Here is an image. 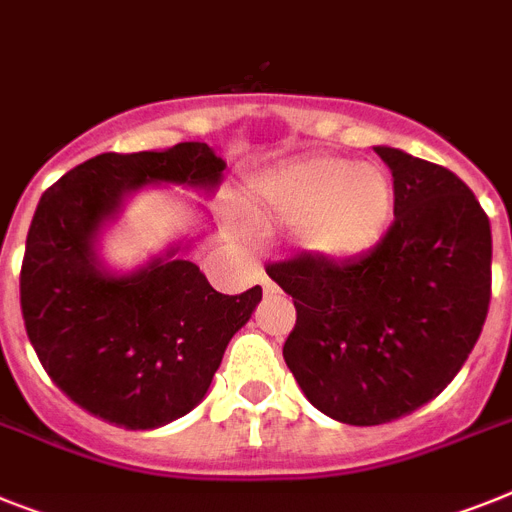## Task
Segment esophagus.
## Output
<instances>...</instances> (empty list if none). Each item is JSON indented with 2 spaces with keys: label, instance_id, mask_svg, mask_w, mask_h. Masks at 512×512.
<instances>
[{
  "label": "esophagus",
  "instance_id": "obj_1",
  "mask_svg": "<svg viewBox=\"0 0 512 512\" xmlns=\"http://www.w3.org/2000/svg\"><path fill=\"white\" fill-rule=\"evenodd\" d=\"M263 291L265 294H278V286L270 278H263Z\"/></svg>",
  "mask_w": 512,
  "mask_h": 512
}]
</instances>
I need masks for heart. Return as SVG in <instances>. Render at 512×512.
<instances>
[{
    "label": "heart",
    "mask_w": 512,
    "mask_h": 512,
    "mask_svg": "<svg viewBox=\"0 0 512 512\" xmlns=\"http://www.w3.org/2000/svg\"><path fill=\"white\" fill-rule=\"evenodd\" d=\"M260 200L276 218L299 226V242L322 260L362 255L385 231L393 184L375 163L322 156L265 176Z\"/></svg>",
    "instance_id": "1"
}]
</instances>
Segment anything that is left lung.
<instances>
[{
    "label": "left lung",
    "instance_id": "8db88e82",
    "mask_svg": "<svg viewBox=\"0 0 512 512\" xmlns=\"http://www.w3.org/2000/svg\"><path fill=\"white\" fill-rule=\"evenodd\" d=\"M393 223L343 263L294 257L268 276L294 299L283 359L330 419L375 427L448 388L484 328L492 231L474 192L445 166L380 145Z\"/></svg>",
    "mask_w": 512,
    "mask_h": 512
}]
</instances>
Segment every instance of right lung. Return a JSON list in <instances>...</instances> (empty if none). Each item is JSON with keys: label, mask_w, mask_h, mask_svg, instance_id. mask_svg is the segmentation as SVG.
Wrapping results in <instances>:
<instances>
[{"label": "right lung", "mask_w": 512, "mask_h": 512, "mask_svg": "<svg viewBox=\"0 0 512 512\" xmlns=\"http://www.w3.org/2000/svg\"><path fill=\"white\" fill-rule=\"evenodd\" d=\"M226 169L205 143L101 153L44 192L20 270L28 338L59 390L124 429H156L203 401L263 289L218 294L179 244L132 273L98 260L103 223L145 184L216 190Z\"/></svg>", "instance_id": "add662e5"}]
</instances>
